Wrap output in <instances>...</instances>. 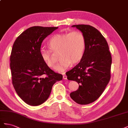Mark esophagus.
I'll return each instance as SVG.
<instances>
[{
  "instance_id": "obj_1",
  "label": "esophagus",
  "mask_w": 128,
  "mask_h": 128,
  "mask_svg": "<svg viewBox=\"0 0 128 128\" xmlns=\"http://www.w3.org/2000/svg\"><path fill=\"white\" fill-rule=\"evenodd\" d=\"M63 79L64 80H66L67 79V76L66 75H63Z\"/></svg>"
}]
</instances>
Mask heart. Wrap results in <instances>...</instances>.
<instances>
[{
	"instance_id": "obj_1",
	"label": "heart",
	"mask_w": 128,
	"mask_h": 128,
	"mask_svg": "<svg viewBox=\"0 0 128 128\" xmlns=\"http://www.w3.org/2000/svg\"><path fill=\"white\" fill-rule=\"evenodd\" d=\"M50 49L42 48L40 56L44 63L51 68L55 67L54 54L58 53L60 59L57 65V72H64L70 65H75L82 60L85 51L86 40L82 32L74 31L53 36L48 42Z\"/></svg>"
}]
</instances>
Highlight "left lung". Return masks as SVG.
<instances>
[{
  "mask_svg": "<svg viewBox=\"0 0 128 128\" xmlns=\"http://www.w3.org/2000/svg\"><path fill=\"white\" fill-rule=\"evenodd\" d=\"M85 36L86 48L79 63L67 72L68 79L79 84L70 93L72 99L80 104L96 100L110 79L112 56L105 38L96 28L87 24L73 25Z\"/></svg>",
  "mask_w": 128,
  "mask_h": 128,
  "instance_id": "1",
  "label": "left lung"
}]
</instances>
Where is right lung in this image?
<instances>
[{"mask_svg":"<svg viewBox=\"0 0 128 128\" xmlns=\"http://www.w3.org/2000/svg\"><path fill=\"white\" fill-rule=\"evenodd\" d=\"M58 28L30 27L13 44L10 57L12 84L18 96L29 105L36 106L44 102L53 85L63 79V76L51 70L40 56L43 40Z\"/></svg>","mask_w":128,"mask_h":128,"instance_id":"add662e5","label":"right lung"}]
</instances>
